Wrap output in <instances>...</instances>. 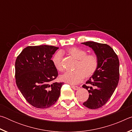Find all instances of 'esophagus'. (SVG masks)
I'll list each match as a JSON object with an SVG mask.
<instances>
[{
	"mask_svg": "<svg viewBox=\"0 0 132 132\" xmlns=\"http://www.w3.org/2000/svg\"><path fill=\"white\" fill-rule=\"evenodd\" d=\"M71 87L72 88L73 90H77L78 89H79V87H78L77 86H71Z\"/></svg>",
	"mask_w": 132,
	"mask_h": 132,
	"instance_id": "34e87169",
	"label": "esophagus"
}]
</instances>
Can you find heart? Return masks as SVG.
<instances>
[{
	"label": "heart",
	"mask_w": 132,
	"mask_h": 132,
	"mask_svg": "<svg viewBox=\"0 0 132 132\" xmlns=\"http://www.w3.org/2000/svg\"><path fill=\"white\" fill-rule=\"evenodd\" d=\"M68 52L71 56L77 60L75 67V71L67 72L62 75L60 79L64 82L71 84H77L82 79H88L94 74L98 66V58L94 53L87 54V51L78 47H71ZM52 62L58 71H63L62 53L57 52L53 56Z\"/></svg>",
	"instance_id": "obj_1"
}]
</instances>
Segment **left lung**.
Here are the masks:
<instances>
[{
    "instance_id": "obj_1",
    "label": "left lung",
    "mask_w": 132,
    "mask_h": 132,
    "mask_svg": "<svg viewBox=\"0 0 132 132\" xmlns=\"http://www.w3.org/2000/svg\"><path fill=\"white\" fill-rule=\"evenodd\" d=\"M93 49L98 58L97 71L82 87L88 90V99L83 104L87 108L95 109L105 104L112 95L119 80V62L117 55L108 45L88 41L82 42Z\"/></svg>"
}]
</instances>
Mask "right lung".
I'll list each match as a JSON object with an SVG mask.
<instances>
[{
	"label": "right lung",
	"mask_w": 132,
	"mask_h": 132,
	"mask_svg": "<svg viewBox=\"0 0 132 132\" xmlns=\"http://www.w3.org/2000/svg\"><path fill=\"white\" fill-rule=\"evenodd\" d=\"M58 48L46 45L29 46L15 61L17 86L27 101L35 108H49L61 94L64 82L51 83L58 75L51 60Z\"/></svg>",
	"instance_id": "obj_1"
}]
</instances>
